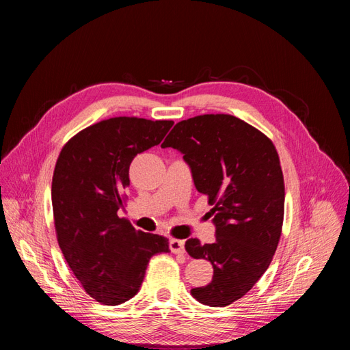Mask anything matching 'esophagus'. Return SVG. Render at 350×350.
Wrapping results in <instances>:
<instances>
[{"label": "esophagus", "instance_id": "34e87169", "mask_svg": "<svg viewBox=\"0 0 350 350\" xmlns=\"http://www.w3.org/2000/svg\"><path fill=\"white\" fill-rule=\"evenodd\" d=\"M169 248L174 254H184L185 252V241L183 239H171L169 242Z\"/></svg>", "mask_w": 350, "mask_h": 350}]
</instances>
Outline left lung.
<instances>
[{
	"instance_id": "1",
	"label": "left lung",
	"mask_w": 350,
	"mask_h": 350,
	"mask_svg": "<svg viewBox=\"0 0 350 350\" xmlns=\"http://www.w3.org/2000/svg\"><path fill=\"white\" fill-rule=\"evenodd\" d=\"M184 154L198 193L207 196L216 242H185L213 266L207 286L191 289L208 306L242 298L270 266L282 235L284 181L276 147L234 115L206 113L178 122L162 143Z\"/></svg>"
}]
</instances>
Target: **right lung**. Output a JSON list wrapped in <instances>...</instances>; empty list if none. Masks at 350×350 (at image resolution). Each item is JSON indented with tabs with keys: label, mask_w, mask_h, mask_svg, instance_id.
I'll use <instances>...</instances> for the list:
<instances>
[{
	"label": "right lung",
	"mask_w": 350,
	"mask_h": 350,
	"mask_svg": "<svg viewBox=\"0 0 350 350\" xmlns=\"http://www.w3.org/2000/svg\"><path fill=\"white\" fill-rule=\"evenodd\" d=\"M174 121L115 116L81 130L64 144L52 176L58 245L83 289L105 305L131 299L154 254L169 239L135 230L118 210L133 159L162 142Z\"/></svg>",
	"instance_id": "right-lung-1"
}]
</instances>
